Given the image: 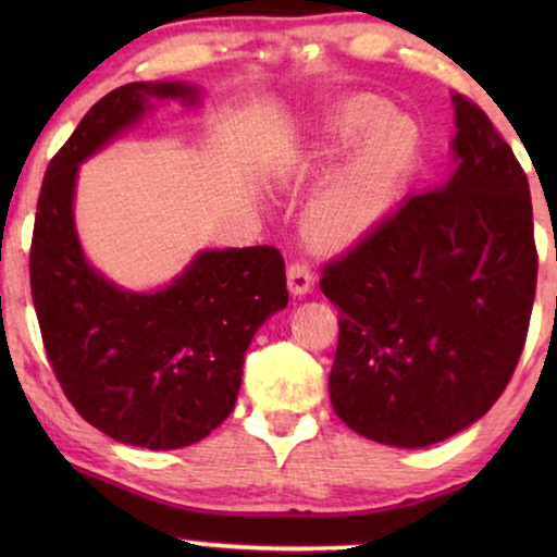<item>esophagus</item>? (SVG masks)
<instances>
[{
    "instance_id": "1",
    "label": "esophagus",
    "mask_w": 557,
    "mask_h": 557,
    "mask_svg": "<svg viewBox=\"0 0 557 557\" xmlns=\"http://www.w3.org/2000/svg\"><path fill=\"white\" fill-rule=\"evenodd\" d=\"M286 278H288V292H292L294 296L309 294L311 286H314V276H311L309 265H304V263L288 265Z\"/></svg>"
}]
</instances>
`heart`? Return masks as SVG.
<instances>
[{
    "label": "heart",
    "instance_id": "obj_1",
    "mask_svg": "<svg viewBox=\"0 0 557 557\" xmlns=\"http://www.w3.org/2000/svg\"><path fill=\"white\" fill-rule=\"evenodd\" d=\"M387 113L377 98H349L324 121L319 154H337L362 139L304 212L311 238L324 246H347L370 233L408 180L418 154V128L410 119Z\"/></svg>",
    "mask_w": 557,
    "mask_h": 557
}]
</instances>
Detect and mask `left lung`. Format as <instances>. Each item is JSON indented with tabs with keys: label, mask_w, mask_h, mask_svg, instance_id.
Returning <instances> with one entry per match:
<instances>
[{
	"label": "left lung",
	"mask_w": 557,
	"mask_h": 557,
	"mask_svg": "<svg viewBox=\"0 0 557 557\" xmlns=\"http://www.w3.org/2000/svg\"><path fill=\"white\" fill-rule=\"evenodd\" d=\"M454 172L408 197L337 261L330 398L360 436L438 444L479 421L512 377L537 284L530 185L486 113L454 94Z\"/></svg>",
	"instance_id": "1"
}]
</instances>
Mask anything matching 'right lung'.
I'll use <instances>...</instances> for the list:
<instances>
[{
	"label": "right lung",
	"instance_id": "add662e5",
	"mask_svg": "<svg viewBox=\"0 0 557 557\" xmlns=\"http://www.w3.org/2000/svg\"><path fill=\"white\" fill-rule=\"evenodd\" d=\"M154 101H200L182 81L128 83L103 96L45 172L29 286L45 352L67 400L119 444L170 451L233 413L246 349L288 304L273 246L200 250L170 286L128 292L83 256L73 200L78 166Z\"/></svg>",
	"mask_w": 557,
	"mask_h": 557
}]
</instances>
